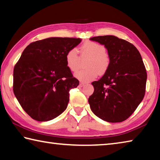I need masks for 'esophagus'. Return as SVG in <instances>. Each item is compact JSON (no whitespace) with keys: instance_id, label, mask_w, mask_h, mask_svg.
Returning a JSON list of instances; mask_svg holds the SVG:
<instances>
[{"instance_id":"34e87169","label":"esophagus","mask_w":160,"mask_h":160,"mask_svg":"<svg viewBox=\"0 0 160 160\" xmlns=\"http://www.w3.org/2000/svg\"><path fill=\"white\" fill-rule=\"evenodd\" d=\"M85 85V83H84V82H80V87H81V88H82V87H83L84 85Z\"/></svg>"}]
</instances>
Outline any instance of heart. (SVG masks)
<instances>
[{
  "label": "heart",
  "instance_id": "b5f03b06",
  "mask_svg": "<svg viewBox=\"0 0 160 160\" xmlns=\"http://www.w3.org/2000/svg\"><path fill=\"white\" fill-rule=\"evenodd\" d=\"M81 56H90L86 67V70L78 71L75 77L84 82H90L95 79L97 75L104 74L109 66V58L106 54L104 46L95 42L88 41L84 43L80 48ZM66 66L70 70L76 71L79 68L80 58L75 48L68 51L66 55Z\"/></svg>",
  "mask_w": 160,
  "mask_h": 160
}]
</instances>
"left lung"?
Segmentation results:
<instances>
[{"label":"left lung","mask_w":160,"mask_h":160,"mask_svg":"<svg viewBox=\"0 0 160 160\" xmlns=\"http://www.w3.org/2000/svg\"><path fill=\"white\" fill-rule=\"evenodd\" d=\"M92 41L104 45L109 66L98 81L92 82L90 109L97 117L110 123L126 120L143 99L147 72L134 45L113 35L94 37Z\"/></svg>","instance_id":"obj_1"}]
</instances>
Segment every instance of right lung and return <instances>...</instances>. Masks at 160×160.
<instances>
[{"instance_id": "1", "label": "right lung", "mask_w": 160, "mask_h": 160, "mask_svg": "<svg viewBox=\"0 0 160 160\" xmlns=\"http://www.w3.org/2000/svg\"><path fill=\"white\" fill-rule=\"evenodd\" d=\"M80 38L50 37L27 47L13 70V92L25 112L34 120L48 121L66 109L69 91L79 81L66 63Z\"/></svg>"}]
</instances>
